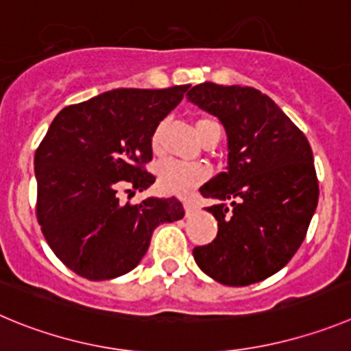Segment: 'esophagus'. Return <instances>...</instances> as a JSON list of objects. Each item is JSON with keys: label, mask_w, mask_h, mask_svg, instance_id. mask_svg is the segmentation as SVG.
<instances>
[{"label": "esophagus", "mask_w": 351, "mask_h": 351, "mask_svg": "<svg viewBox=\"0 0 351 351\" xmlns=\"http://www.w3.org/2000/svg\"><path fill=\"white\" fill-rule=\"evenodd\" d=\"M183 208H185V213L189 215L197 210V203L195 201H183Z\"/></svg>", "instance_id": "1"}]
</instances>
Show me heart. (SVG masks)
I'll return each mask as SVG.
<instances>
[{"label":"heart","instance_id":"obj_1","mask_svg":"<svg viewBox=\"0 0 351 351\" xmlns=\"http://www.w3.org/2000/svg\"><path fill=\"white\" fill-rule=\"evenodd\" d=\"M213 121L210 119H199L195 122V131L203 128V125L211 124ZM160 141V129L154 132L152 147L159 148ZM208 178V171L199 166V164H182V162H164L159 168V187L164 194L185 195L192 194L195 189Z\"/></svg>","mask_w":351,"mask_h":351}]
</instances>
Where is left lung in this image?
I'll return each instance as SVG.
<instances>
[{
    "label": "left lung",
    "instance_id": "8db88e82",
    "mask_svg": "<svg viewBox=\"0 0 351 351\" xmlns=\"http://www.w3.org/2000/svg\"><path fill=\"white\" fill-rule=\"evenodd\" d=\"M189 101L219 117L227 132V171L199 189L215 199L211 243L195 246L197 266L229 287L278 273L299 250L318 204L313 152L304 132L254 87L194 85Z\"/></svg>",
    "mask_w": 351,
    "mask_h": 351
}]
</instances>
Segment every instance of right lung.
<instances>
[{
	"label": "right lung",
	"mask_w": 351,
	"mask_h": 351,
	"mask_svg": "<svg viewBox=\"0 0 351 351\" xmlns=\"http://www.w3.org/2000/svg\"><path fill=\"white\" fill-rule=\"evenodd\" d=\"M189 89H115L58 113L34 154L36 219L56 257L87 280L136 267L159 223L183 219L176 197L121 203L145 191L152 136ZM132 195V194H131Z\"/></svg>",
	"instance_id": "1"
}]
</instances>
